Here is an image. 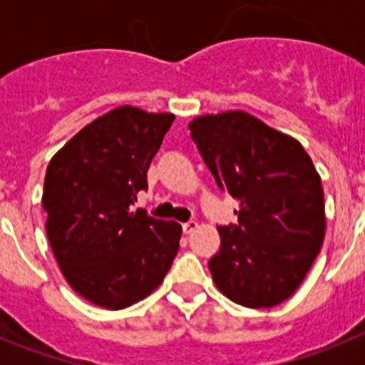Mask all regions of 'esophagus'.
Returning <instances> with one entry per match:
<instances>
[{
	"label": "esophagus",
	"mask_w": 365,
	"mask_h": 365,
	"mask_svg": "<svg viewBox=\"0 0 365 365\" xmlns=\"http://www.w3.org/2000/svg\"><path fill=\"white\" fill-rule=\"evenodd\" d=\"M197 221H188V222H185V225H182V232H185L186 235H190V234H193V232L197 230Z\"/></svg>",
	"instance_id": "obj_1"
}]
</instances>
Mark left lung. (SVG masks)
<instances>
[{"instance_id":"8db88e82","label":"left lung","mask_w":365,"mask_h":365,"mask_svg":"<svg viewBox=\"0 0 365 365\" xmlns=\"http://www.w3.org/2000/svg\"><path fill=\"white\" fill-rule=\"evenodd\" d=\"M192 140L222 192L240 201L237 222L217 227L208 261L215 285L250 309L285 302L303 282L325 235L322 179L296 138L243 111L190 122Z\"/></svg>"}]
</instances>
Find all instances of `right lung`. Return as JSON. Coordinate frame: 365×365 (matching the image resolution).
I'll list each match as a JSON object with an SVG mask.
<instances>
[{
	"mask_svg": "<svg viewBox=\"0 0 365 365\" xmlns=\"http://www.w3.org/2000/svg\"><path fill=\"white\" fill-rule=\"evenodd\" d=\"M172 113L131 106L87 124L51 159L41 206L51 248L73 291L125 309L160 285L179 250V222L137 208Z\"/></svg>",
	"mask_w": 365,
	"mask_h": 365,
	"instance_id": "add662e5",
	"label": "right lung"
}]
</instances>
